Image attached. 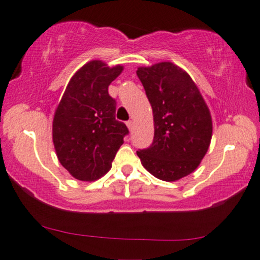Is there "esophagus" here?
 Masks as SVG:
<instances>
[{"label":"esophagus","instance_id":"1","mask_svg":"<svg viewBox=\"0 0 260 260\" xmlns=\"http://www.w3.org/2000/svg\"><path fill=\"white\" fill-rule=\"evenodd\" d=\"M126 126L129 127L130 131H133V129H134V122H133V120H127V122H126Z\"/></svg>","mask_w":260,"mask_h":260}]
</instances>
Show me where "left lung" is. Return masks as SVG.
Listing matches in <instances>:
<instances>
[{
	"instance_id": "left-lung-1",
	"label": "left lung",
	"mask_w": 260,
	"mask_h": 260,
	"mask_svg": "<svg viewBox=\"0 0 260 260\" xmlns=\"http://www.w3.org/2000/svg\"><path fill=\"white\" fill-rule=\"evenodd\" d=\"M154 115V141L138 150L142 166L159 180L177 181L200 165L212 140V117L189 74L165 61L138 67Z\"/></svg>"
}]
</instances>
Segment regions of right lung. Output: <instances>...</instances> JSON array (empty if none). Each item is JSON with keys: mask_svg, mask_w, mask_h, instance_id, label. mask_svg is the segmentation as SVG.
<instances>
[{"mask_svg": "<svg viewBox=\"0 0 260 260\" xmlns=\"http://www.w3.org/2000/svg\"><path fill=\"white\" fill-rule=\"evenodd\" d=\"M123 66L92 60L71 78L53 118V144L61 166L80 181H95L111 169L129 134L116 119V101L109 85Z\"/></svg>", "mask_w": 260, "mask_h": 260, "instance_id": "right-lung-1", "label": "right lung"}]
</instances>
